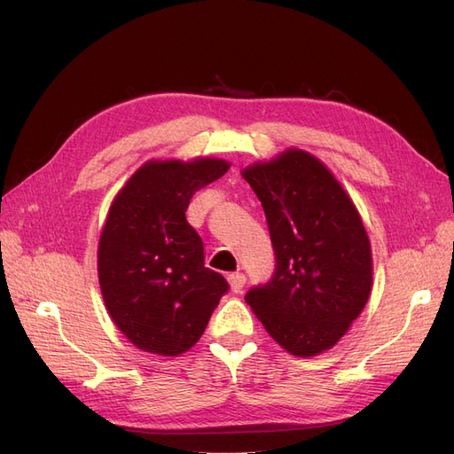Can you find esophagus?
<instances>
[{
	"mask_svg": "<svg viewBox=\"0 0 454 454\" xmlns=\"http://www.w3.org/2000/svg\"><path fill=\"white\" fill-rule=\"evenodd\" d=\"M229 284H231V292L232 294H242L244 284H246V277L242 272H231L229 274Z\"/></svg>",
	"mask_w": 454,
	"mask_h": 454,
	"instance_id": "1",
	"label": "esophagus"
}]
</instances>
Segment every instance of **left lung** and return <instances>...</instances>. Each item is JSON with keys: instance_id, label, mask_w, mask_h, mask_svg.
Returning a JSON list of instances; mask_svg holds the SVG:
<instances>
[{"instance_id": "obj_1", "label": "left lung", "mask_w": 454, "mask_h": 454, "mask_svg": "<svg viewBox=\"0 0 454 454\" xmlns=\"http://www.w3.org/2000/svg\"><path fill=\"white\" fill-rule=\"evenodd\" d=\"M267 217L277 267L244 295L269 335L316 356L348 332L373 280L358 210L324 164L299 149L242 172Z\"/></svg>"}]
</instances>
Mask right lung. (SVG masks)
Segmentation results:
<instances>
[{
  "mask_svg": "<svg viewBox=\"0 0 454 454\" xmlns=\"http://www.w3.org/2000/svg\"><path fill=\"white\" fill-rule=\"evenodd\" d=\"M229 162L151 160L109 208L98 246V278L115 325L159 356L189 350L219 299L222 274L204 267V244L185 212L195 191L219 180Z\"/></svg>",
  "mask_w": 454,
  "mask_h": 454,
  "instance_id": "1",
  "label": "right lung"
}]
</instances>
